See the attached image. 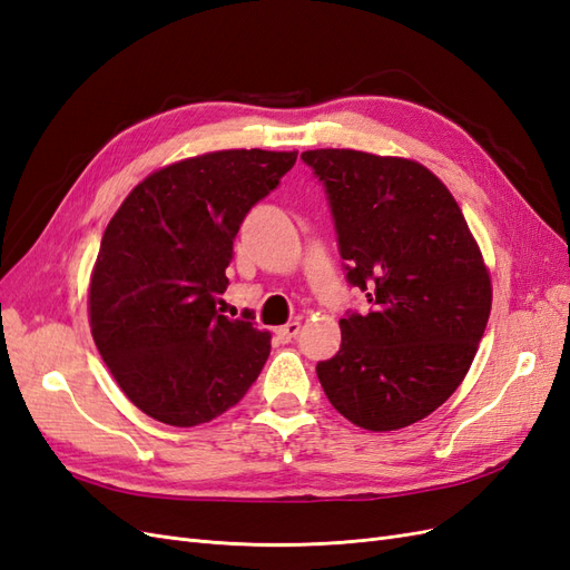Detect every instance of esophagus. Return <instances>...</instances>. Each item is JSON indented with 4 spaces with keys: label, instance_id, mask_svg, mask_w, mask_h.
I'll use <instances>...</instances> for the list:
<instances>
[{
    "label": "esophagus",
    "instance_id": "34e87169",
    "mask_svg": "<svg viewBox=\"0 0 570 570\" xmlns=\"http://www.w3.org/2000/svg\"><path fill=\"white\" fill-rule=\"evenodd\" d=\"M299 331H302V323L299 321H289V323L281 325L278 331H275V337H278L281 342H292V340L299 335Z\"/></svg>",
    "mask_w": 570,
    "mask_h": 570
}]
</instances>
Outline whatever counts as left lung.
<instances>
[{
  "label": "left lung",
  "instance_id": "left-lung-1",
  "mask_svg": "<svg viewBox=\"0 0 570 570\" xmlns=\"http://www.w3.org/2000/svg\"><path fill=\"white\" fill-rule=\"evenodd\" d=\"M344 278L368 297L340 318V352L316 373L331 404L358 428L400 430L450 400L485 333L492 287L459 204L416 161L312 149Z\"/></svg>",
  "mask_w": 570,
  "mask_h": 570
}]
</instances>
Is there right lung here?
Instances as JSON below:
<instances>
[{
  "label": "right lung",
  "instance_id": "add662e5",
  "mask_svg": "<svg viewBox=\"0 0 570 570\" xmlns=\"http://www.w3.org/2000/svg\"><path fill=\"white\" fill-rule=\"evenodd\" d=\"M297 151L226 149L137 185L101 237L90 283L97 350L128 400L166 425L209 423L262 373L271 335L223 316L226 268L245 216Z\"/></svg>",
  "mask_w": 570,
  "mask_h": 570
}]
</instances>
